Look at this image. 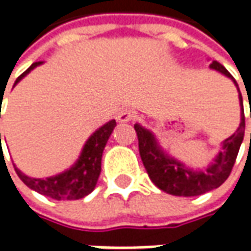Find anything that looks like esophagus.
<instances>
[{"label": "esophagus", "instance_id": "34e87169", "mask_svg": "<svg viewBox=\"0 0 251 251\" xmlns=\"http://www.w3.org/2000/svg\"><path fill=\"white\" fill-rule=\"evenodd\" d=\"M134 119V113L131 110H120L119 111V114H117V120L120 121V123H128Z\"/></svg>", "mask_w": 251, "mask_h": 251}]
</instances>
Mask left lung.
Instances as JSON below:
<instances>
[{
  "instance_id": "8db88e82",
  "label": "left lung",
  "mask_w": 251,
  "mask_h": 251,
  "mask_svg": "<svg viewBox=\"0 0 251 251\" xmlns=\"http://www.w3.org/2000/svg\"><path fill=\"white\" fill-rule=\"evenodd\" d=\"M209 68L230 78L237 88L239 101H240V124L237 130L222 142V150L218 152L214 162L208 165L207 169L194 170L187 168L183 162L172 158L160 148L159 142L152 134V131L147 130L138 123L134 124V128L137 131V137H138L141 159L147 169L148 176L156 187L172 196L194 197L219 187L229 177L232 168L235 165L239 148L243 142L245 111H243V98L239 91V85L222 64L212 61Z\"/></svg>"
}]
</instances>
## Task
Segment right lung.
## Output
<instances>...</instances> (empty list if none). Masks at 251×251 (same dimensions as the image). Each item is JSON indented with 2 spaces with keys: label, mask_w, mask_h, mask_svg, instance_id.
I'll return each instance as SVG.
<instances>
[{
  "label": "right lung",
  "mask_w": 251,
  "mask_h": 251,
  "mask_svg": "<svg viewBox=\"0 0 251 251\" xmlns=\"http://www.w3.org/2000/svg\"><path fill=\"white\" fill-rule=\"evenodd\" d=\"M40 64H43V61H37V63L32 64L22 75L18 76L14 86ZM114 127H116V120H110L109 123L103 124L100 128L95 131L88 138V141L85 142L78 160L63 173H58V175L51 176V177L34 178L26 176L14 165L15 172L27 187L43 194L46 197L58 200V201L83 198L85 196L91 194L96 187V183H98V178H99L101 170L103 150H104Z\"/></svg>",
  "instance_id": "1"
}]
</instances>
